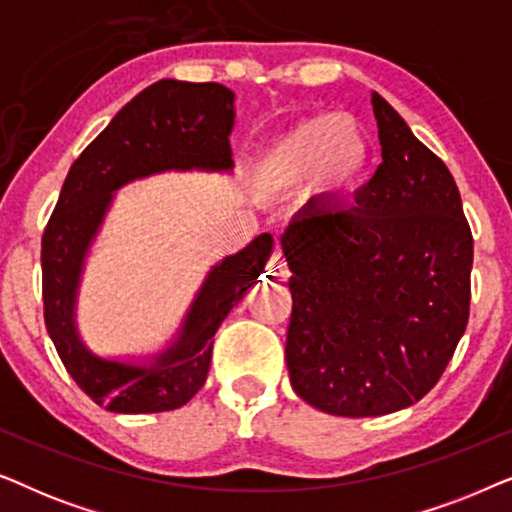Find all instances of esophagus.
<instances>
[{"mask_svg":"<svg viewBox=\"0 0 512 512\" xmlns=\"http://www.w3.org/2000/svg\"><path fill=\"white\" fill-rule=\"evenodd\" d=\"M289 265H286L284 256L282 254H272L270 261H268V268H265V279H268L270 284H284L286 279H289Z\"/></svg>","mask_w":512,"mask_h":512,"instance_id":"1","label":"esophagus"}]
</instances>
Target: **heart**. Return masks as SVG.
<instances>
[{"instance_id": "b5f03b06", "label": "heart", "mask_w": 512, "mask_h": 512, "mask_svg": "<svg viewBox=\"0 0 512 512\" xmlns=\"http://www.w3.org/2000/svg\"><path fill=\"white\" fill-rule=\"evenodd\" d=\"M373 146L361 123L345 114H317L291 125L258 153L251 184L265 198L307 184L312 193L340 198L366 177Z\"/></svg>"}]
</instances>
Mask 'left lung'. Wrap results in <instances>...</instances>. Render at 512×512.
I'll list each match as a JSON object with an SVG mask.
<instances>
[{"instance_id":"obj_1","label":"left lung","mask_w":512,"mask_h":512,"mask_svg":"<svg viewBox=\"0 0 512 512\" xmlns=\"http://www.w3.org/2000/svg\"><path fill=\"white\" fill-rule=\"evenodd\" d=\"M382 165L354 205L293 216L291 387L338 417H380L429 394L468 324L473 235L450 170L373 93Z\"/></svg>"}]
</instances>
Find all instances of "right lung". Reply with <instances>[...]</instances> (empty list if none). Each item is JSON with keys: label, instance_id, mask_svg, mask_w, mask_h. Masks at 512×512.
<instances>
[{"label": "right lung", "instance_id": "add662e5", "mask_svg": "<svg viewBox=\"0 0 512 512\" xmlns=\"http://www.w3.org/2000/svg\"><path fill=\"white\" fill-rule=\"evenodd\" d=\"M235 93L221 83L163 79L125 104L74 160L41 240L44 319L74 382L121 415L177 410L198 394L212 361L214 333L268 263L272 235L212 265L179 331L149 356L107 359L83 342L76 300L97 233L118 188L163 172H230Z\"/></svg>", "mask_w": 512, "mask_h": 512}]
</instances>
